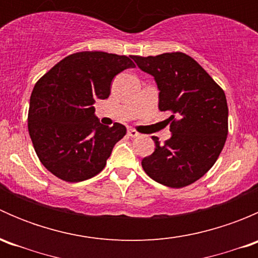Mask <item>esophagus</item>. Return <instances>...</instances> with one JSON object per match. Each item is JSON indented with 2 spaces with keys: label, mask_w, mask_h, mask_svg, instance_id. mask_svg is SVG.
<instances>
[{
  "label": "esophagus",
  "mask_w": 258,
  "mask_h": 258,
  "mask_svg": "<svg viewBox=\"0 0 258 258\" xmlns=\"http://www.w3.org/2000/svg\"><path fill=\"white\" fill-rule=\"evenodd\" d=\"M127 135H128L130 137H132V139H135V137H139L140 136L139 132H137L136 130H134V128H128V130H127Z\"/></svg>",
  "instance_id": "obj_1"
}]
</instances>
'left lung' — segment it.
I'll list each match as a JSON object with an SVG mask.
<instances>
[{"label":"left lung","mask_w":258,"mask_h":258,"mask_svg":"<svg viewBox=\"0 0 258 258\" xmlns=\"http://www.w3.org/2000/svg\"><path fill=\"white\" fill-rule=\"evenodd\" d=\"M144 72L155 77L158 108L170 111L172 136L142 160L151 178L172 188L188 186L215 165L228 134L225 92L188 54L132 56Z\"/></svg>","instance_id":"left-lung-1"}]
</instances>
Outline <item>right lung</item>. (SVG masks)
<instances>
[{
	"label": "right lung",
	"instance_id": "obj_1",
	"mask_svg": "<svg viewBox=\"0 0 258 258\" xmlns=\"http://www.w3.org/2000/svg\"><path fill=\"white\" fill-rule=\"evenodd\" d=\"M132 67L127 56L77 52L37 81L30 98L28 132L41 163L56 177L80 182L105 168L126 127L101 123L93 103L106 100L113 77Z\"/></svg>",
	"mask_w": 258,
	"mask_h": 258
}]
</instances>
